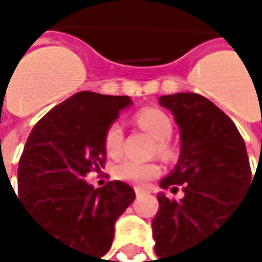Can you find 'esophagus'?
Wrapping results in <instances>:
<instances>
[{"label":"esophagus","instance_id":"esophagus-1","mask_svg":"<svg viewBox=\"0 0 262 262\" xmlns=\"http://www.w3.org/2000/svg\"><path fill=\"white\" fill-rule=\"evenodd\" d=\"M135 193H137V196H143V195H146L147 192H146L144 188H140V187H137V188H135Z\"/></svg>","mask_w":262,"mask_h":262}]
</instances>
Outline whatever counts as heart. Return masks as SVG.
I'll return each mask as SVG.
<instances>
[{
	"instance_id": "1",
	"label": "heart",
	"mask_w": 262,
	"mask_h": 262,
	"mask_svg": "<svg viewBox=\"0 0 262 262\" xmlns=\"http://www.w3.org/2000/svg\"><path fill=\"white\" fill-rule=\"evenodd\" d=\"M135 121L140 128L147 132L154 140H157V150L162 154L168 152L166 140L173 134V122L169 116L163 113L159 108H143L137 113ZM124 143V128L121 122L115 121L105 128L103 134V149L106 156L119 157L122 152ZM160 166L152 162H137V160H122L113 168V176L119 181L134 184V185H144L149 181H152L159 176Z\"/></svg>"
}]
</instances>
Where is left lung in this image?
<instances>
[{"mask_svg":"<svg viewBox=\"0 0 262 262\" xmlns=\"http://www.w3.org/2000/svg\"><path fill=\"white\" fill-rule=\"evenodd\" d=\"M159 102L171 110L181 130L179 162L160 187L173 193L181 187L184 198L157 195L154 250L159 262H195L190 261L193 250L234 212L253 174L237 127L209 99L179 93Z\"/></svg>","mask_w":262,"mask_h":262,"instance_id":"1","label":"left lung"}]
</instances>
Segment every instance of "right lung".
I'll list each match as a JSON object with an SVG mask.
<instances>
[{"mask_svg":"<svg viewBox=\"0 0 262 262\" xmlns=\"http://www.w3.org/2000/svg\"><path fill=\"white\" fill-rule=\"evenodd\" d=\"M130 103L128 96L74 94L34 125L18 162V196L31 220L88 262L110 250L118 217L135 200L125 182L94 188L84 181L103 168L105 128Z\"/></svg>","mask_w":262,"mask_h":262,"instance_id":"add662e5","label":"right lung"}]
</instances>
